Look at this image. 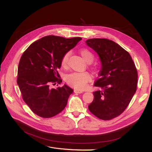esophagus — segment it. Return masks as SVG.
Masks as SVG:
<instances>
[{"label": "esophagus", "mask_w": 152, "mask_h": 152, "mask_svg": "<svg viewBox=\"0 0 152 152\" xmlns=\"http://www.w3.org/2000/svg\"><path fill=\"white\" fill-rule=\"evenodd\" d=\"M74 92H75V93H78V94H80V93H83V91H82L77 90V89H75V90H74Z\"/></svg>", "instance_id": "34e87169"}]
</instances>
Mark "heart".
Here are the masks:
<instances>
[{"mask_svg":"<svg viewBox=\"0 0 152 152\" xmlns=\"http://www.w3.org/2000/svg\"><path fill=\"white\" fill-rule=\"evenodd\" d=\"M80 53L82 57L87 63H91L93 61L94 55L89 50L83 49L80 50ZM70 52L64 54L61 60V65L63 67L66 66ZM65 81L68 84L79 90L84 89L86 87L87 83L91 80V76L87 72H73L68 74L65 77Z\"/></svg>","mask_w":152,"mask_h":152,"instance_id":"obj_1","label":"heart"}]
</instances>
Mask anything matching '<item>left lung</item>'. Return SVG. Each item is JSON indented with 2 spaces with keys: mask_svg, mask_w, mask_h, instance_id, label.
Segmentation results:
<instances>
[{
  "mask_svg": "<svg viewBox=\"0 0 152 152\" xmlns=\"http://www.w3.org/2000/svg\"><path fill=\"white\" fill-rule=\"evenodd\" d=\"M86 44L98 54L102 63L99 79L94 86L101 88L93 93L89 111L104 121L117 117L126 110L136 91L137 73L127 51L107 39H91Z\"/></svg>",
  "mask_w": 152,
  "mask_h": 152,
  "instance_id": "left-lung-1",
  "label": "left lung"
}]
</instances>
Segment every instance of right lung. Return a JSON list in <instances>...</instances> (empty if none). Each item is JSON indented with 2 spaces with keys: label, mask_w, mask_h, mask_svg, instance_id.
I'll return each instance as SVG.
<instances>
[{
  "label": "right lung",
  "mask_w": 152,
  "mask_h": 152,
  "mask_svg": "<svg viewBox=\"0 0 152 152\" xmlns=\"http://www.w3.org/2000/svg\"><path fill=\"white\" fill-rule=\"evenodd\" d=\"M81 40L80 37L45 36L32 43L23 54L18 68L17 84L24 102L37 115L50 118L65 108L73 90L66 84L57 89H50L49 86L61 83L58 72L61 58Z\"/></svg>",
  "instance_id": "obj_1"
}]
</instances>
